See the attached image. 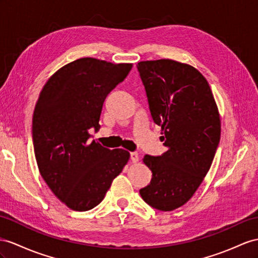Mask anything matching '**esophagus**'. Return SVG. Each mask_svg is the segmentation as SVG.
<instances>
[{
	"instance_id": "esophagus-1",
	"label": "esophagus",
	"mask_w": 258,
	"mask_h": 258,
	"mask_svg": "<svg viewBox=\"0 0 258 258\" xmlns=\"http://www.w3.org/2000/svg\"><path fill=\"white\" fill-rule=\"evenodd\" d=\"M131 156V160L133 162H137L138 160H140V156H138V154L136 153V151H132V153L130 154Z\"/></svg>"
}]
</instances>
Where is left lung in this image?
<instances>
[{
  "label": "left lung",
  "mask_w": 258,
  "mask_h": 258,
  "mask_svg": "<svg viewBox=\"0 0 258 258\" xmlns=\"http://www.w3.org/2000/svg\"><path fill=\"white\" fill-rule=\"evenodd\" d=\"M137 71L154 122L161 126V156H144L153 172L140 189L149 206L171 211L194 195L220 142V117L209 85L193 66L172 60L144 61Z\"/></svg>",
  "instance_id": "8db88e82"
}]
</instances>
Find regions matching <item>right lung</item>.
I'll list each match as a JSON object with an SVG mask.
<instances>
[{"label": "right lung", "instance_id": "obj_1", "mask_svg": "<svg viewBox=\"0 0 258 258\" xmlns=\"http://www.w3.org/2000/svg\"><path fill=\"white\" fill-rule=\"evenodd\" d=\"M132 64L79 58L50 77L32 116V143L39 171L69 208L86 211L104 198L130 153L90 141L105 98L122 83Z\"/></svg>", "mask_w": 258, "mask_h": 258}]
</instances>
